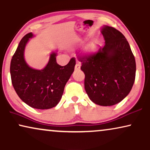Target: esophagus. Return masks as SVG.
I'll list each match as a JSON object with an SVG mask.
<instances>
[{
    "label": "esophagus",
    "mask_w": 150,
    "mask_h": 150,
    "mask_svg": "<svg viewBox=\"0 0 150 150\" xmlns=\"http://www.w3.org/2000/svg\"><path fill=\"white\" fill-rule=\"evenodd\" d=\"M80 67H81L80 63H79V62H77L76 64H75V71H79V70L80 69Z\"/></svg>",
    "instance_id": "obj_1"
}]
</instances>
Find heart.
Returning <instances> with one entry per match:
<instances>
[{
    "mask_svg": "<svg viewBox=\"0 0 150 150\" xmlns=\"http://www.w3.org/2000/svg\"><path fill=\"white\" fill-rule=\"evenodd\" d=\"M97 42L96 41H93V42H91V43H89L87 47H86V52L88 53H94L96 50L97 49Z\"/></svg>",
    "mask_w": 150,
    "mask_h": 150,
    "instance_id": "b5f03b06",
    "label": "heart"
}]
</instances>
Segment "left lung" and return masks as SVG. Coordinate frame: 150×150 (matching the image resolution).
Masks as SVG:
<instances>
[{
  "label": "left lung",
  "mask_w": 150,
  "mask_h": 150,
  "mask_svg": "<svg viewBox=\"0 0 150 150\" xmlns=\"http://www.w3.org/2000/svg\"><path fill=\"white\" fill-rule=\"evenodd\" d=\"M105 45L97 53L78 56L85 74L84 88L93 103L117 104L130 92L135 80L136 62L128 42L120 31L104 26Z\"/></svg>",
  "instance_id": "obj_1"
}]
</instances>
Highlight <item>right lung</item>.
Masks as SVG:
<instances>
[{"instance_id":"obj_1","label":"right lung","mask_w":150,"mask_h":150,"mask_svg":"<svg viewBox=\"0 0 150 150\" xmlns=\"http://www.w3.org/2000/svg\"><path fill=\"white\" fill-rule=\"evenodd\" d=\"M33 33L25 35L20 42L10 64L11 83L18 97L25 103L36 109L56 106L63 95L65 85L74 71L75 58L66 66L56 62V53L50 55L47 65L42 70L33 69L24 58L25 46Z\"/></svg>"}]
</instances>
